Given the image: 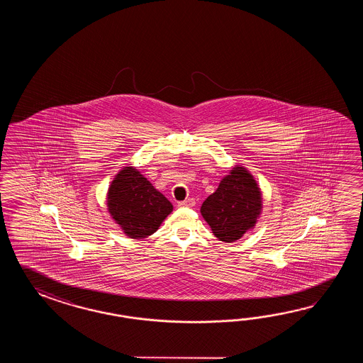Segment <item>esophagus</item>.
Listing matches in <instances>:
<instances>
[{
	"label": "esophagus",
	"mask_w": 363,
	"mask_h": 363,
	"mask_svg": "<svg viewBox=\"0 0 363 363\" xmlns=\"http://www.w3.org/2000/svg\"><path fill=\"white\" fill-rule=\"evenodd\" d=\"M194 203H196V202H194L193 199H188V200L178 202V206H180V208H192V206H194Z\"/></svg>",
	"instance_id": "esophagus-1"
}]
</instances>
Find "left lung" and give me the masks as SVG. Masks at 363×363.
I'll return each instance as SVG.
<instances>
[{
	"label": "left lung",
	"mask_w": 363,
	"mask_h": 363,
	"mask_svg": "<svg viewBox=\"0 0 363 363\" xmlns=\"http://www.w3.org/2000/svg\"><path fill=\"white\" fill-rule=\"evenodd\" d=\"M262 206V192L255 177L244 166H235L203 201L201 216L216 238L233 242L255 228Z\"/></svg>",
	"instance_id": "1"
}]
</instances>
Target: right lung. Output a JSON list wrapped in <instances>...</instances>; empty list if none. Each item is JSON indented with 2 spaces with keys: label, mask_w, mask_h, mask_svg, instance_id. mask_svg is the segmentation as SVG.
Returning <instances> with one entry per match:
<instances>
[{
  "label": "right lung",
  "mask_w": 363,
  "mask_h": 363,
  "mask_svg": "<svg viewBox=\"0 0 363 363\" xmlns=\"http://www.w3.org/2000/svg\"><path fill=\"white\" fill-rule=\"evenodd\" d=\"M110 216L130 239L153 235L172 211V203L138 169L127 166L108 186Z\"/></svg>",
  "instance_id": "add662e5"
}]
</instances>
